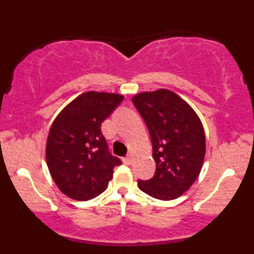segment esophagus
<instances>
[{
  "mask_svg": "<svg viewBox=\"0 0 254 254\" xmlns=\"http://www.w3.org/2000/svg\"><path fill=\"white\" fill-rule=\"evenodd\" d=\"M123 162H124V165H131V164H132V157H131V156L124 157Z\"/></svg>",
  "mask_w": 254,
  "mask_h": 254,
  "instance_id": "esophagus-1",
  "label": "esophagus"
}]
</instances>
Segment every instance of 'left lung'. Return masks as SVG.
<instances>
[{"label":"left lung","mask_w":254,"mask_h":254,"mask_svg":"<svg viewBox=\"0 0 254 254\" xmlns=\"http://www.w3.org/2000/svg\"><path fill=\"white\" fill-rule=\"evenodd\" d=\"M132 104L149 131L155 174L138 188L161 200L180 197L199 176L205 155L203 125L192 107L167 89L139 93Z\"/></svg>","instance_id":"left-lung-1"}]
</instances>
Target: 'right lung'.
Returning a JSON list of instances; mask_svg holds the SVG:
<instances>
[{
	"mask_svg": "<svg viewBox=\"0 0 254 254\" xmlns=\"http://www.w3.org/2000/svg\"><path fill=\"white\" fill-rule=\"evenodd\" d=\"M123 101V95L87 92L62 110L46 142V164L61 191L88 200L107 189L121 159L109 151L101 123Z\"/></svg>",
	"mask_w": 254,
	"mask_h": 254,
	"instance_id": "1",
	"label": "right lung"
}]
</instances>
